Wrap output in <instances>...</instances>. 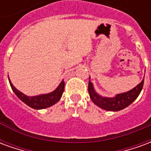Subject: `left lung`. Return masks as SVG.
<instances>
[{"instance_id": "8db88e82", "label": "left lung", "mask_w": 151, "mask_h": 151, "mask_svg": "<svg viewBox=\"0 0 151 151\" xmlns=\"http://www.w3.org/2000/svg\"><path fill=\"white\" fill-rule=\"evenodd\" d=\"M89 78L91 79V78ZM143 84H144V78L138 85L136 86L132 90L124 93L117 94L112 98H109V97H104V96L99 95L98 93L95 91L93 83L91 81H89L88 92L92 102L95 105H97L98 107L104 110L117 111L129 106L138 97V95H140V93L142 90Z\"/></svg>"}]
</instances>
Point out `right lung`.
<instances>
[{
	"label": "right lung",
	"mask_w": 151,
	"mask_h": 151,
	"mask_svg": "<svg viewBox=\"0 0 151 151\" xmlns=\"http://www.w3.org/2000/svg\"><path fill=\"white\" fill-rule=\"evenodd\" d=\"M9 82L10 84L13 91L18 97V99L23 102L24 104L28 105L29 107L34 109H44V108H49L52 106L57 102L59 101L61 96H62L64 89H65V82L61 81L60 85L57 86L56 90H54L52 92H50L47 94H43V95H35V96H27L21 91H19L18 89H16L12 84L10 79L9 78Z\"/></svg>",
	"instance_id": "add662e5"
}]
</instances>
